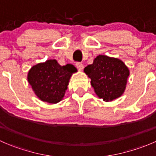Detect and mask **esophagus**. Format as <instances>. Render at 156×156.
Wrapping results in <instances>:
<instances>
[{
	"instance_id": "1",
	"label": "esophagus",
	"mask_w": 156,
	"mask_h": 156,
	"mask_svg": "<svg viewBox=\"0 0 156 156\" xmlns=\"http://www.w3.org/2000/svg\"><path fill=\"white\" fill-rule=\"evenodd\" d=\"M75 66H76V67L79 69V70H82V69H84V66H83V64L81 63V62H76Z\"/></svg>"
}]
</instances>
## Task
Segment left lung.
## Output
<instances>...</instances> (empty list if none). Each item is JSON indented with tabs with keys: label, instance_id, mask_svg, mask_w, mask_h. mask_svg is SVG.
Listing matches in <instances>:
<instances>
[{
	"label": "left lung",
	"instance_id": "1",
	"mask_svg": "<svg viewBox=\"0 0 156 156\" xmlns=\"http://www.w3.org/2000/svg\"><path fill=\"white\" fill-rule=\"evenodd\" d=\"M96 94L104 101L119 98L125 92L129 69L121 59L99 55L84 69Z\"/></svg>",
	"mask_w": 156,
	"mask_h": 156
}]
</instances>
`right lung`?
I'll return each mask as SVG.
<instances>
[{"instance_id": "add662e5", "label": "right lung", "mask_w": 156, "mask_h": 156, "mask_svg": "<svg viewBox=\"0 0 156 156\" xmlns=\"http://www.w3.org/2000/svg\"><path fill=\"white\" fill-rule=\"evenodd\" d=\"M77 72L72 64L59 65L56 59H48L31 68L28 81L41 101L55 104L62 100L71 76Z\"/></svg>"}]
</instances>
